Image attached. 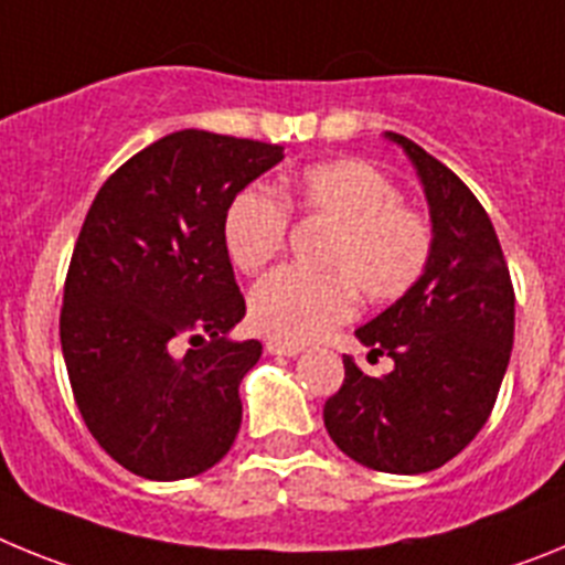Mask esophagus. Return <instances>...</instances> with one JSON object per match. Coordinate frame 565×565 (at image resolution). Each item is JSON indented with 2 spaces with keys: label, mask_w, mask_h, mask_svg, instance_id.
<instances>
[{
  "label": "esophagus",
  "mask_w": 565,
  "mask_h": 565,
  "mask_svg": "<svg viewBox=\"0 0 565 565\" xmlns=\"http://www.w3.org/2000/svg\"><path fill=\"white\" fill-rule=\"evenodd\" d=\"M266 351L271 356H299V353L306 351L302 344H291V342H279V339H268Z\"/></svg>",
  "instance_id": "34e87169"
}]
</instances>
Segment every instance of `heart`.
Instances as JSON below:
<instances>
[{
    "label": "heart",
    "mask_w": 565,
    "mask_h": 565,
    "mask_svg": "<svg viewBox=\"0 0 565 565\" xmlns=\"http://www.w3.org/2000/svg\"><path fill=\"white\" fill-rule=\"evenodd\" d=\"M288 206L333 223L322 266L279 268L248 297V319L279 342L306 344L351 319L356 286L364 297L396 299L430 263L433 232L422 214L398 203L396 183L362 158H337L299 169L286 189ZM288 209L266 186L239 189L223 212L221 237L239 271L257 274L282 252Z\"/></svg>",
    "instance_id": "1"
}]
</instances>
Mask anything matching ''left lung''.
Masks as SVG:
<instances>
[{
    "label": "left lung",
    "mask_w": 565,
    "mask_h": 565,
    "mask_svg": "<svg viewBox=\"0 0 565 565\" xmlns=\"http://www.w3.org/2000/svg\"><path fill=\"white\" fill-rule=\"evenodd\" d=\"M387 141L416 167L430 206L433 252L416 286L356 328L367 376L344 356V382L326 402L328 436L362 467L418 476L456 458L487 424L515 339V291L489 214L456 172L396 132Z\"/></svg>",
    "instance_id": "left-lung-1"
}]
</instances>
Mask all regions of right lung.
<instances>
[{
	"label": "right lung",
	"instance_id": "obj_1",
	"mask_svg": "<svg viewBox=\"0 0 565 565\" xmlns=\"http://www.w3.org/2000/svg\"><path fill=\"white\" fill-rule=\"evenodd\" d=\"M282 158L274 143L181 129L115 169L84 217L62 353L84 424L135 476L181 481L232 450L239 382L263 344L228 337L246 299L221 223Z\"/></svg>",
	"mask_w": 565,
	"mask_h": 565
}]
</instances>
